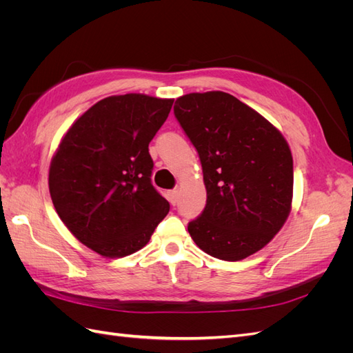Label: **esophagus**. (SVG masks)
Masks as SVG:
<instances>
[{
    "label": "esophagus",
    "mask_w": 353,
    "mask_h": 353,
    "mask_svg": "<svg viewBox=\"0 0 353 353\" xmlns=\"http://www.w3.org/2000/svg\"><path fill=\"white\" fill-rule=\"evenodd\" d=\"M178 194H179V191H178V190L169 191V193H168V200H169L170 205H176V201H178Z\"/></svg>",
    "instance_id": "esophagus-1"
}]
</instances>
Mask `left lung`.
Masks as SVG:
<instances>
[{"mask_svg":"<svg viewBox=\"0 0 353 353\" xmlns=\"http://www.w3.org/2000/svg\"><path fill=\"white\" fill-rule=\"evenodd\" d=\"M174 112L200 156L208 200L188 223L199 248L236 262L259 252L285 223L293 200V157L265 117L222 91L176 99Z\"/></svg>","mask_w":353,"mask_h":353,"instance_id":"left-lung-1","label":"left lung"}]
</instances>
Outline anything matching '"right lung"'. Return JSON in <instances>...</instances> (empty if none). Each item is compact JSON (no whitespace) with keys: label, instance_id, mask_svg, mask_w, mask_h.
<instances>
[{"label":"right lung","instance_id":"1","mask_svg":"<svg viewBox=\"0 0 353 353\" xmlns=\"http://www.w3.org/2000/svg\"><path fill=\"white\" fill-rule=\"evenodd\" d=\"M174 99L110 95L81 114L50 162L52 205L66 228L103 258L143 249L169 212L152 185L148 144Z\"/></svg>","mask_w":353,"mask_h":353}]
</instances>
